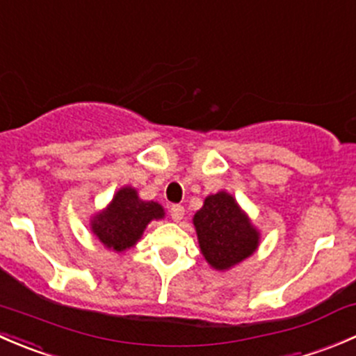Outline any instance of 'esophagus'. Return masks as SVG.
<instances>
[{
    "mask_svg": "<svg viewBox=\"0 0 356 356\" xmlns=\"http://www.w3.org/2000/svg\"><path fill=\"white\" fill-rule=\"evenodd\" d=\"M170 217H172V220L181 222L182 217H184V207H182V204H172Z\"/></svg>",
    "mask_w": 356,
    "mask_h": 356,
    "instance_id": "obj_1",
    "label": "esophagus"
}]
</instances>
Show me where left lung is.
Returning a JSON list of instances; mask_svg holds the SVG:
<instances>
[{"instance_id":"obj_1","label":"left lung","mask_w":356,"mask_h":356,"mask_svg":"<svg viewBox=\"0 0 356 356\" xmlns=\"http://www.w3.org/2000/svg\"><path fill=\"white\" fill-rule=\"evenodd\" d=\"M200 250L215 270H229L257 251L260 232L238 201L225 191L204 198L193 217Z\"/></svg>"}]
</instances>
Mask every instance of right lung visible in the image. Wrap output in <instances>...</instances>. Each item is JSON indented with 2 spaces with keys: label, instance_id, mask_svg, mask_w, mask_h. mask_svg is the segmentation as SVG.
Returning <instances> with one entry per match:
<instances>
[{
  "label": "right lung",
  "instance_id": "add662e5",
  "mask_svg": "<svg viewBox=\"0 0 356 356\" xmlns=\"http://www.w3.org/2000/svg\"><path fill=\"white\" fill-rule=\"evenodd\" d=\"M165 217L161 204L145 201L131 186L118 189L105 210L91 220V231L108 250L125 251L141 239L146 225Z\"/></svg>",
  "mask_w": 356,
  "mask_h": 356
}]
</instances>
